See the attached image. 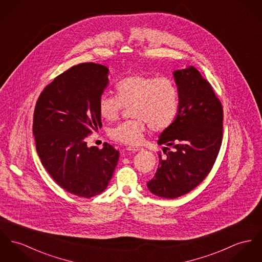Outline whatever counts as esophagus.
I'll return each instance as SVG.
<instances>
[{"instance_id":"1","label":"esophagus","mask_w":262,"mask_h":262,"mask_svg":"<svg viewBox=\"0 0 262 262\" xmlns=\"http://www.w3.org/2000/svg\"><path fill=\"white\" fill-rule=\"evenodd\" d=\"M126 149L128 150V151H133V152H136V151H140L142 149V147L141 146H127L126 147Z\"/></svg>"}]
</instances>
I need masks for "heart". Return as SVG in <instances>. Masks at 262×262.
Returning <instances> with one entry per match:
<instances>
[{"label":"heart","mask_w":262,"mask_h":262,"mask_svg":"<svg viewBox=\"0 0 262 262\" xmlns=\"http://www.w3.org/2000/svg\"><path fill=\"white\" fill-rule=\"evenodd\" d=\"M117 96L102 94L99 113L105 121H115L123 107H129L135 119L111 128L114 141L137 145L143 141L147 124L155 132L167 128L174 121L180 107L176 82L169 78L142 74L128 76L117 83Z\"/></svg>","instance_id":"b5f03b06"}]
</instances>
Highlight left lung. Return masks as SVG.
I'll return each mask as SVG.
<instances>
[{"instance_id":"obj_1","label":"left lung","mask_w":262,"mask_h":262,"mask_svg":"<svg viewBox=\"0 0 262 262\" xmlns=\"http://www.w3.org/2000/svg\"><path fill=\"white\" fill-rule=\"evenodd\" d=\"M173 77L180 96L179 113L160 136L158 143L165 145V157L160 155L158 170L146 183L151 193L170 200L191 191L207 177L223 135L222 102L210 83L192 66L173 72Z\"/></svg>"}]
</instances>
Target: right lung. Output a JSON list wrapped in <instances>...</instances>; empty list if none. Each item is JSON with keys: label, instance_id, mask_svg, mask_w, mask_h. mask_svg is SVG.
I'll return each mask as SVG.
<instances>
[{"label": "right lung", "instance_id": "1", "mask_svg": "<svg viewBox=\"0 0 262 262\" xmlns=\"http://www.w3.org/2000/svg\"><path fill=\"white\" fill-rule=\"evenodd\" d=\"M108 69L84 62L60 74L40 93L33 135L41 164L66 191L90 199L108 185L120 152L106 142L89 147L85 138L101 127L99 99Z\"/></svg>", "mask_w": 262, "mask_h": 262}]
</instances>
